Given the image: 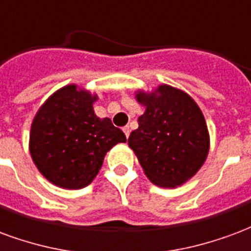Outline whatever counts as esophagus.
I'll return each instance as SVG.
<instances>
[{"label": "esophagus", "mask_w": 251, "mask_h": 251, "mask_svg": "<svg viewBox=\"0 0 251 251\" xmlns=\"http://www.w3.org/2000/svg\"><path fill=\"white\" fill-rule=\"evenodd\" d=\"M123 132L126 133V138H128V136H129V132H131V129H129V127H124Z\"/></svg>", "instance_id": "esophagus-1"}]
</instances>
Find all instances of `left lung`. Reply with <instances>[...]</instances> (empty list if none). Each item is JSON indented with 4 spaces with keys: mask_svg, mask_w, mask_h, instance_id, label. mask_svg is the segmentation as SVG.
<instances>
[{
    "mask_svg": "<svg viewBox=\"0 0 251 251\" xmlns=\"http://www.w3.org/2000/svg\"><path fill=\"white\" fill-rule=\"evenodd\" d=\"M146 107L128 146L153 184L178 187L202 167L210 150V135L201 108L187 93L167 84L152 92L136 91Z\"/></svg>",
    "mask_w": 251,
    "mask_h": 251,
    "instance_id": "1",
    "label": "left lung"
}]
</instances>
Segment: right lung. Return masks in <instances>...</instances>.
<instances>
[{"label": "right lung", "mask_w": 251, "mask_h": 251, "mask_svg": "<svg viewBox=\"0 0 251 251\" xmlns=\"http://www.w3.org/2000/svg\"><path fill=\"white\" fill-rule=\"evenodd\" d=\"M98 95L69 84L50 95L33 119L29 151L50 183L78 190L92 183L105 153L127 139L111 119L93 111Z\"/></svg>", "instance_id": "obj_1"}]
</instances>
